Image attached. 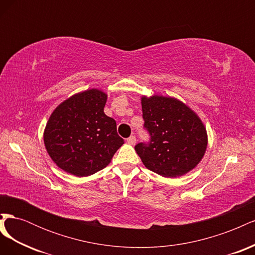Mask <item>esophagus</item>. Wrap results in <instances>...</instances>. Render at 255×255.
Wrapping results in <instances>:
<instances>
[{
  "mask_svg": "<svg viewBox=\"0 0 255 255\" xmlns=\"http://www.w3.org/2000/svg\"><path fill=\"white\" fill-rule=\"evenodd\" d=\"M136 137L135 136H129L128 139H127V141H128V143H129V144H135L136 143Z\"/></svg>",
  "mask_w": 255,
  "mask_h": 255,
  "instance_id": "1",
  "label": "esophagus"
}]
</instances>
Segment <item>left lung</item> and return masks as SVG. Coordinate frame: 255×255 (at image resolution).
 <instances>
[{
    "label": "left lung",
    "instance_id": "8db88e82",
    "mask_svg": "<svg viewBox=\"0 0 255 255\" xmlns=\"http://www.w3.org/2000/svg\"><path fill=\"white\" fill-rule=\"evenodd\" d=\"M143 128L149 141L135 150L149 170L176 177L194 169L203 157L207 136L203 123L189 107L174 98L142 97Z\"/></svg>",
    "mask_w": 255,
    "mask_h": 255
}]
</instances>
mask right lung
<instances>
[{"instance_id": "1", "label": "right lung", "mask_w": 255, "mask_h": 255, "mask_svg": "<svg viewBox=\"0 0 255 255\" xmlns=\"http://www.w3.org/2000/svg\"><path fill=\"white\" fill-rule=\"evenodd\" d=\"M107 96L98 89L74 95L53 112L44 144L59 168L76 176L102 170L125 140L116 121L104 114Z\"/></svg>"}]
</instances>
